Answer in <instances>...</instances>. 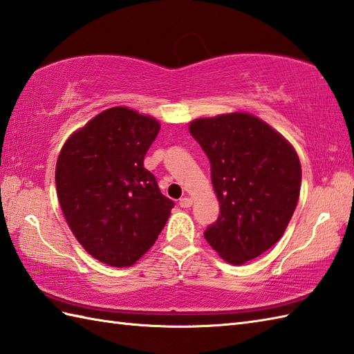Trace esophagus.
Here are the masks:
<instances>
[{"instance_id": "34e87169", "label": "esophagus", "mask_w": 354, "mask_h": 354, "mask_svg": "<svg viewBox=\"0 0 354 354\" xmlns=\"http://www.w3.org/2000/svg\"><path fill=\"white\" fill-rule=\"evenodd\" d=\"M192 204H193V201H192V198H183V199H179V205H181L183 208H190L192 207Z\"/></svg>"}]
</instances>
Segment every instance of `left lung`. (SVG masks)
Returning a JSON list of instances; mask_svg holds the SVG:
<instances>
[{
    "instance_id": "obj_1",
    "label": "left lung",
    "mask_w": 354,
    "mask_h": 354,
    "mask_svg": "<svg viewBox=\"0 0 354 354\" xmlns=\"http://www.w3.org/2000/svg\"><path fill=\"white\" fill-rule=\"evenodd\" d=\"M189 129L212 164L221 205L204 237L225 261L243 265L288 228L301 189L299 158L281 133L246 112L198 118Z\"/></svg>"
}]
</instances>
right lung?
I'll return each mask as SVG.
<instances>
[{
    "label": "right lung",
    "instance_id": "obj_1",
    "mask_svg": "<svg viewBox=\"0 0 354 354\" xmlns=\"http://www.w3.org/2000/svg\"><path fill=\"white\" fill-rule=\"evenodd\" d=\"M160 123L117 106L65 141L56 162L59 204L74 237L104 265L132 266L150 250L175 202L145 169Z\"/></svg>",
    "mask_w": 354,
    "mask_h": 354
}]
</instances>
